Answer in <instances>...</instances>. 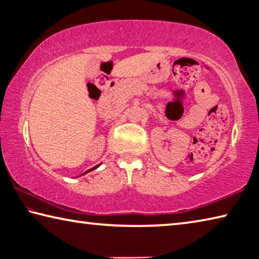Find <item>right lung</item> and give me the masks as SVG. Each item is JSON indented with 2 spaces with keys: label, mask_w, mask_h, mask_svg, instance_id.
<instances>
[{
  "label": "right lung",
  "mask_w": 259,
  "mask_h": 259,
  "mask_svg": "<svg viewBox=\"0 0 259 259\" xmlns=\"http://www.w3.org/2000/svg\"><path fill=\"white\" fill-rule=\"evenodd\" d=\"M98 166H99V164L98 165H96V166H94V168H91V169H89V170H88V171H85L84 174H83V175H85L87 172H89V171H91V170H95L96 168H98Z\"/></svg>",
  "instance_id": "add662e5"
}]
</instances>
